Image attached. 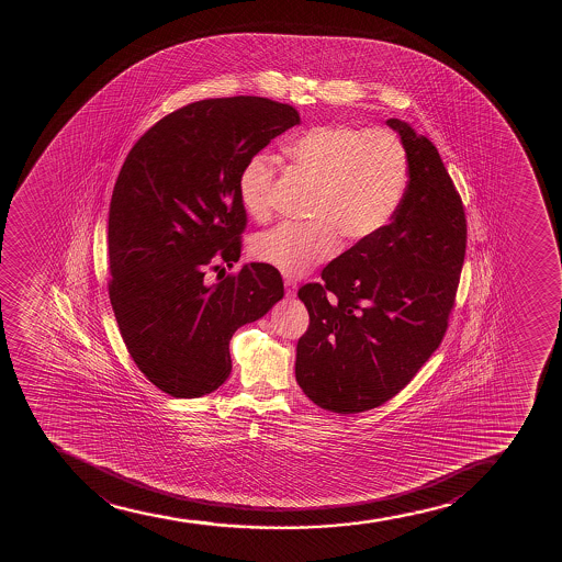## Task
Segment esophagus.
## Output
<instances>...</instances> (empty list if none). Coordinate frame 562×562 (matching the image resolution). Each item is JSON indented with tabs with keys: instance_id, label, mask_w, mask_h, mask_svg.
Listing matches in <instances>:
<instances>
[{
	"instance_id": "obj_1",
	"label": "esophagus",
	"mask_w": 562,
	"mask_h": 562,
	"mask_svg": "<svg viewBox=\"0 0 562 562\" xmlns=\"http://www.w3.org/2000/svg\"><path fill=\"white\" fill-rule=\"evenodd\" d=\"M284 291H286V296H289V297L296 296V291H297L296 281H292V279H284Z\"/></svg>"
}]
</instances>
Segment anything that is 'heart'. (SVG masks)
I'll list each match as a JSON object with an SVG mask.
<instances>
[{
    "mask_svg": "<svg viewBox=\"0 0 562 562\" xmlns=\"http://www.w3.org/2000/svg\"><path fill=\"white\" fill-rule=\"evenodd\" d=\"M300 175L315 183L310 225L276 226L252 244V257L289 278H300L349 241L373 238L394 220L407 193L408 154L392 131L355 125H318L284 146ZM276 161L255 154L241 167L238 193L247 213L265 221L271 213Z\"/></svg>",
    "mask_w": 562,
    "mask_h": 562,
    "instance_id": "obj_1",
    "label": "heart"
}]
</instances>
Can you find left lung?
Returning <instances> with one entry per match:
<instances>
[{"label":"left lung","mask_w":562,"mask_h":562,"mask_svg":"<svg viewBox=\"0 0 562 562\" xmlns=\"http://www.w3.org/2000/svg\"><path fill=\"white\" fill-rule=\"evenodd\" d=\"M408 154L407 193L390 225L358 241L297 296L310 328L296 381L315 405L356 414L400 394L439 349L467 249L463 202L439 151L390 117Z\"/></svg>","instance_id":"1"}]
</instances>
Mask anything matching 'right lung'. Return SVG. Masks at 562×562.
<instances>
[{
	"label": "right lung",
	"instance_id": "obj_1",
	"mask_svg": "<svg viewBox=\"0 0 562 562\" xmlns=\"http://www.w3.org/2000/svg\"><path fill=\"white\" fill-rule=\"evenodd\" d=\"M300 123L266 98L204 99L149 127L125 157L109 212V296L123 342L165 394H212L231 374L228 342L283 297L276 268H233L246 207L238 193L251 155Z\"/></svg>",
	"mask_w": 562,
	"mask_h": 562
}]
</instances>
